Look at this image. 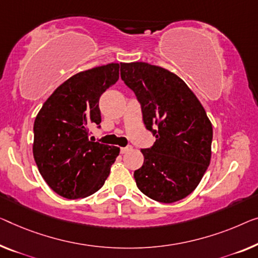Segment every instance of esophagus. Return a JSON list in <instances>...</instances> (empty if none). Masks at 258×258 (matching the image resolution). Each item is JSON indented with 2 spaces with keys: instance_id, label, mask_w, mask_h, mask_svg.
I'll return each instance as SVG.
<instances>
[{
  "instance_id": "esophagus-1",
  "label": "esophagus",
  "mask_w": 258,
  "mask_h": 258,
  "mask_svg": "<svg viewBox=\"0 0 258 258\" xmlns=\"http://www.w3.org/2000/svg\"><path fill=\"white\" fill-rule=\"evenodd\" d=\"M131 149H132V146H127V147H121L120 148V153L121 154H125V153H127L128 151H131Z\"/></svg>"
}]
</instances>
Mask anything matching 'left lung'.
Returning <instances> with one entry per match:
<instances>
[{"instance_id":"obj_1","label":"left lung","mask_w":258,"mask_h":258,"mask_svg":"<svg viewBox=\"0 0 258 258\" xmlns=\"http://www.w3.org/2000/svg\"><path fill=\"white\" fill-rule=\"evenodd\" d=\"M120 76L141 104L146 128L156 141L141 149L134 171L139 190L154 201L175 203L198 186L210 166L213 128L206 111L184 81L147 62L120 63Z\"/></svg>"}]
</instances>
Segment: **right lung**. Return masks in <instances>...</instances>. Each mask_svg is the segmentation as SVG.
<instances>
[{
    "label": "right lung",
    "mask_w": 258,
    "mask_h": 258,
    "mask_svg": "<svg viewBox=\"0 0 258 258\" xmlns=\"http://www.w3.org/2000/svg\"><path fill=\"white\" fill-rule=\"evenodd\" d=\"M119 79V63L80 72L46 99L33 125V157L51 189L67 199L86 198L104 184L119 155L116 146L90 139L101 124V95Z\"/></svg>",
    "instance_id": "1"
}]
</instances>
